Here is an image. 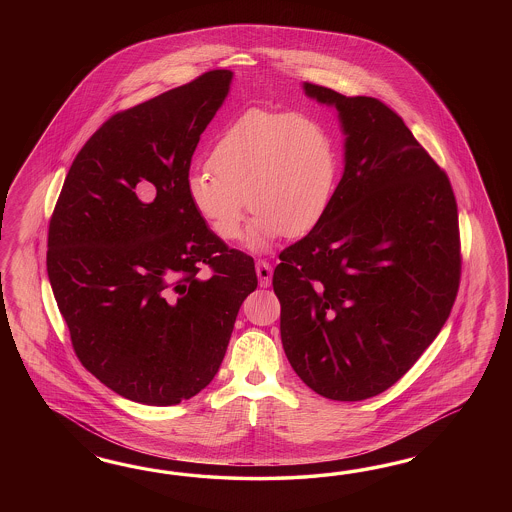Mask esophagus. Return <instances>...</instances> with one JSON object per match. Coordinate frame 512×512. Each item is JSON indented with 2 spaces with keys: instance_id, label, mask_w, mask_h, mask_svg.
<instances>
[{
  "instance_id": "obj_1",
  "label": "esophagus",
  "mask_w": 512,
  "mask_h": 512,
  "mask_svg": "<svg viewBox=\"0 0 512 512\" xmlns=\"http://www.w3.org/2000/svg\"><path fill=\"white\" fill-rule=\"evenodd\" d=\"M257 270V278H259V285L261 287H268L272 283V266L266 261H257L255 264Z\"/></svg>"
}]
</instances>
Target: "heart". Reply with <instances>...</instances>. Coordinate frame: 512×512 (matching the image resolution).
<instances>
[{
  "instance_id": "1",
  "label": "heart",
  "mask_w": 512,
  "mask_h": 512,
  "mask_svg": "<svg viewBox=\"0 0 512 512\" xmlns=\"http://www.w3.org/2000/svg\"><path fill=\"white\" fill-rule=\"evenodd\" d=\"M208 167L193 172L187 195L195 212L223 242L242 236L246 212H257L249 246L300 238L323 219L338 180L330 131L306 114L249 110L212 146Z\"/></svg>"
}]
</instances>
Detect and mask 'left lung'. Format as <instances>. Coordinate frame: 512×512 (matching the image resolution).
<instances>
[{"instance_id": "obj_1", "label": "left lung", "mask_w": 512, "mask_h": 512, "mask_svg": "<svg viewBox=\"0 0 512 512\" xmlns=\"http://www.w3.org/2000/svg\"><path fill=\"white\" fill-rule=\"evenodd\" d=\"M302 88L338 110L345 167L325 219L279 253L281 341L311 390L360 402L403 377L449 319L458 208L445 171L385 103Z\"/></svg>"}]
</instances>
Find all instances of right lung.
Returning a JSON list of instances; mask_svg holds the SVG:
<instances>
[{
  "label": "right lung",
  "mask_w": 512,
  "mask_h": 512,
  "mask_svg": "<svg viewBox=\"0 0 512 512\" xmlns=\"http://www.w3.org/2000/svg\"><path fill=\"white\" fill-rule=\"evenodd\" d=\"M231 80L208 71L114 114L78 152L50 217L48 279L73 349L131 402L199 394L257 289L253 259L217 238L187 195L191 157Z\"/></svg>",
  "instance_id": "obj_1"
}]
</instances>
